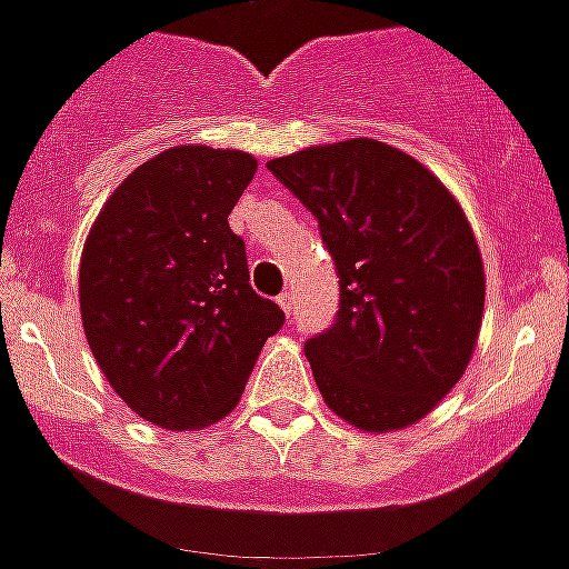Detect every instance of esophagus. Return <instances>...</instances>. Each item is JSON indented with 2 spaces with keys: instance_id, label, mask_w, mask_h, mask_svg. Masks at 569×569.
Wrapping results in <instances>:
<instances>
[{
  "instance_id": "esophagus-1",
  "label": "esophagus",
  "mask_w": 569,
  "mask_h": 569,
  "mask_svg": "<svg viewBox=\"0 0 569 569\" xmlns=\"http://www.w3.org/2000/svg\"><path fill=\"white\" fill-rule=\"evenodd\" d=\"M277 303H280V309H283L286 316H292V303H295L292 289H283V292L277 295Z\"/></svg>"
}]
</instances>
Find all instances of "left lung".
I'll return each mask as SVG.
<instances>
[{
  "instance_id": "1",
  "label": "left lung",
  "mask_w": 569,
  "mask_h": 569,
  "mask_svg": "<svg viewBox=\"0 0 569 569\" xmlns=\"http://www.w3.org/2000/svg\"><path fill=\"white\" fill-rule=\"evenodd\" d=\"M269 169L316 216L339 271L336 321L303 345L318 391L365 432L409 427L461 380L482 327V257L459 201L368 137Z\"/></svg>"
}]
</instances>
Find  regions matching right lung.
<instances>
[{
  "instance_id": "1",
  "label": "right lung",
  "mask_w": 569,
  "mask_h": 569,
  "mask_svg": "<svg viewBox=\"0 0 569 569\" xmlns=\"http://www.w3.org/2000/svg\"><path fill=\"white\" fill-rule=\"evenodd\" d=\"M257 160L174 146L113 189L81 253L78 300L101 373L154 427L198 429L242 397L283 309L251 289L228 216Z\"/></svg>"
}]
</instances>
